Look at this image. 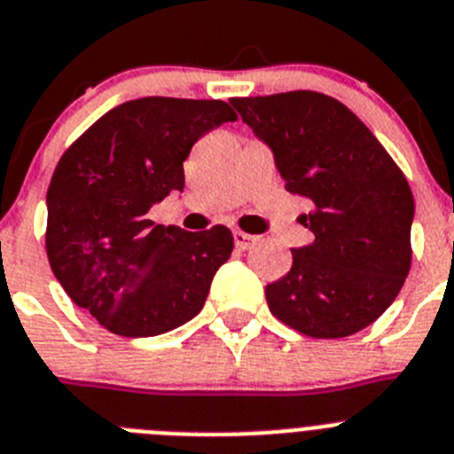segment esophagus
Returning a JSON list of instances; mask_svg holds the SVG:
<instances>
[{"label": "esophagus", "instance_id": "obj_1", "mask_svg": "<svg viewBox=\"0 0 454 454\" xmlns=\"http://www.w3.org/2000/svg\"><path fill=\"white\" fill-rule=\"evenodd\" d=\"M232 239H235V247H238L239 251H247L251 249L255 242H258V238L255 235H249V232L244 231H235L232 232Z\"/></svg>", "mask_w": 454, "mask_h": 454}]
</instances>
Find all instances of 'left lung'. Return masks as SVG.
Returning a JSON list of instances; mask_svg holds the SVG:
<instances>
[{"mask_svg":"<svg viewBox=\"0 0 454 454\" xmlns=\"http://www.w3.org/2000/svg\"><path fill=\"white\" fill-rule=\"evenodd\" d=\"M274 153L290 194L313 203L299 222L313 242L265 287L283 325L310 338H345L372 325L411 267L413 194L404 173L356 114L315 90L232 98Z\"/></svg>","mask_w":454,"mask_h":454,"instance_id":"obj_1","label":"left lung"}]
</instances>
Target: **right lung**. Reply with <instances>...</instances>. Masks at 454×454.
<instances>
[{"label": "right lung", "instance_id": "right-lung-1", "mask_svg": "<svg viewBox=\"0 0 454 454\" xmlns=\"http://www.w3.org/2000/svg\"><path fill=\"white\" fill-rule=\"evenodd\" d=\"M235 118L222 100L139 98L98 118L59 160L47 189L50 267L112 333L160 336L203 309L232 232L161 226L148 210L183 192L192 145Z\"/></svg>", "mask_w": 454, "mask_h": 454}]
</instances>
